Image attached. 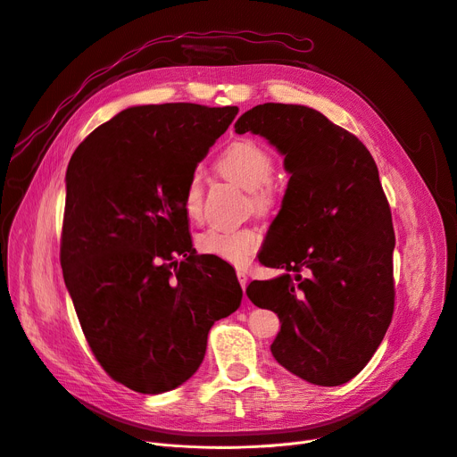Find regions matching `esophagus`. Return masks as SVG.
Here are the masks:
<instances>
[{
  "instance_id": "1",
  "label": "esophagus",
  "mask_w": 457,
  "mask_h": 457,
  "mask_svg": "<svg viewBox=\"0 0 457 457\" xmlns=\"http://www.w3.org/2000/svg\"><path fill=\"white\" fill-rule=\"evenodd\" d=\"M237 279H239L241 289H243V291L247 289V286H249V276H247V272H245V270H237Z\"/></svg>"
}]
</instances>
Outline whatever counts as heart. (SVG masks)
<instances>
[{
	"label": "heart",
	"instance_id": "b5f03b06",
	"mask_svg": "<svg viewBox=\"0 0 457 457\" xmlns=\"http://www.w3.org/2000/svg\"><path fill=\"white\" fill-rule=\"evenodd\" d=\"M218 171L239 187L251 190V201L260 214H270L278 204V194L269 181L276 162L272 154L251 138H237L221 150L216 159ZM183 212L188 221L197 223L203 216V179L192 173L183 192ZM262 232L254 227L210 228L197 237L203 254L218 256L234 265H245L262 247Z\"/></svg>",
	"mask_w": 457,
	"mask_h": 457
}]
</instances>
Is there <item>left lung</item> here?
<instances>
[{"label": "left lung", "mask_w": 457, "mask_h": 457, "mask_svg": "<svg viewBox=\"0 0 457 457\" xmlns=\"http://www.w3.org/2000/svg\"><path fill=\"white\" fill-rule=\"evenodd\" d=\"M234 128L265 137L291 173L272 251L260 254L287 272L254 279L247 296L282 322L270 345L279 364L340 386L370 362L394 317L395 232L377 164L353 133L296 104H260Z\"/></svg>", "instance_id": "8db88e82"}]
</instances>
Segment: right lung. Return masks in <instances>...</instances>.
Returning <instances> with one entry per match:
<instances>
[{
	"instance_id": "1",
	"label": "right lung",
	"mask_w": 457,
	"mask_h": 457,
	"mask_svg": "<svg viewBox=\"0 0 457 457\" xmlns=\"http://www.w3.org/2000/svg\"><path fill=\"white\" fill-rule=\"evenodd\" d=\"M236 106L159 104L120 112L69 161L60 263L95 359L157 395L201 366L216 320L243 291L221 258L195 254L183 192Z\"/></svg>"
}]
</instances>
